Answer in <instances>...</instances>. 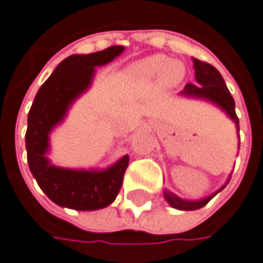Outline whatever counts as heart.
<instances>
[{"label":"heart","instance_id":"1","mask_svg":"<svg viewBox=\"0 0 263 263\" xmlns=\"http://www.w3.org/2000/svg\"><path fill=\"white\" fill-rule=\"evenodd\" d=\"M183 65L180 62H168L163 54H154L139 60L132 66V75L140 83H151L161 77L165 86H175L183 78Z\"/></svg>","mask_w":263,"mask_h":263}]
</instances>
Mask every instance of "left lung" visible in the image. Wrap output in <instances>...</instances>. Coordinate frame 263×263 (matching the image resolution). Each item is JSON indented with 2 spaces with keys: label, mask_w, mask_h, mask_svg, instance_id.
Wrapping results in <instances>:
<instances>
[{
  "label": "left lung",
  "mask_w": 263,
  "mask_h": 263,
  "mask_svg": "<svg viewBox=\"0 0 263 263\" xmlns=\"http://www.w3.org/2000/svg\"><path fill=\"white\" fill-rule=\"evenodd\" d=\"M192 60H194V68H195V80H197L198 84H186L183 91H180V93L185 95V96H190V98H200L210 100L212 103H215L219 108H222L223 111L227 112L228 117L237 124V130H240L238 117L235 114V102H234V98L231 96L230 90L225 84L220 72L217 71L215 66H212L210 63H205V62H201L198 59ZM223 188L225 186H222L219 191H222ZM219 191H216L213 195H210V197H207L204 200L188 201V200H182L180 197L175 195L173 192L165 190L164 198L172 207L179 209V210H197V209L204 207Z\"/></svg>",
  "instance_id": "left-lung-1"
}]
</instances>
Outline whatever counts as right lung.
Instances as JSON below:
<instances>
[{
    "instance_id": "1",
    "label": "right lung",
    "mask_w": 263,
    "mask_h": 263,
    "mask_svg": "<svg viewBox=\"0 0 263 263\" xmlns=\"http://www.w3.org/2000/svg\"><path fill=\"white\" fill-rule=\"evenodd\" d=\"M123 51V46H111L96 53L66 58L33 99L25 138L28 164L40 188L58 205L73 210H98L109 205L121 190L128 155L98 172L51 165L46 152L50 132L65 118L73 100L91 84L95 68L109 63Z\"/></svg>"
}]
</instances>
